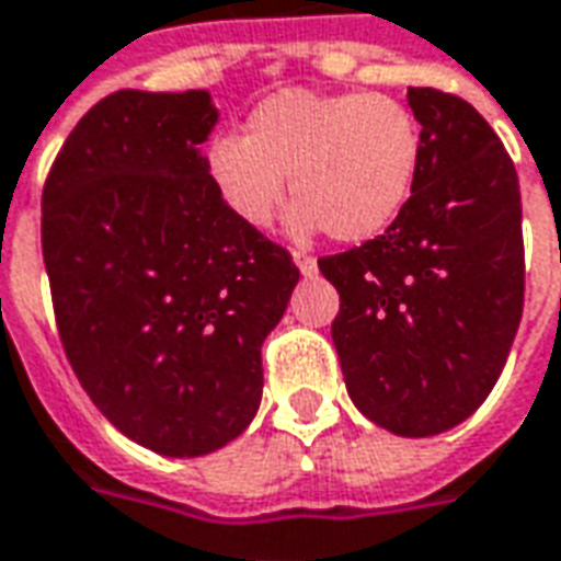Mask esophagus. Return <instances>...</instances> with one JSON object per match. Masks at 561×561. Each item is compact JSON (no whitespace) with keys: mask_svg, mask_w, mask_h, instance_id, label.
Here are the masks:
<instances>
[{"mask_svg":"<svg viewBox=\"0 0 561 561\" xmlns=\"http://www.w3.org/2000/svg\"><path fill=\"white\" fill-rule=\"evenodd\" d=\"M294 264H297V270H300L304 276H316V270H319L316 257H312V254H304V252H294Z\"/></svg>","mask_w":561,"mask_h":561,"instance_id":"obj_1","label":"esophagus"}]
</instances>
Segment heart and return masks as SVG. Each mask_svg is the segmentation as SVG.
<instances>
[{
	"mask_svg": "<svg viewBox=\"0 0 561 561\" xmlns=\"http://www.w3.org/2000/svg\"><path fill=\"white\" fill-rule=\"evenodd\" d=\"M422 130L410 105L386 93L291 88L254 105L242 136H215L206 170L227 213L270 227L297 197L294 237L328 230L340 242L379 237L413 197Z\"/></svg>",
	"mask_w": 561,
	"mask_h": 561,
	"instance_id": "heart-1",
	"label": "heart"
}]
</instances>
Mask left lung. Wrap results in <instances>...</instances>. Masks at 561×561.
I'll return each mask as SVG.
<instances>
[{
  "instance_id": "obj_1",
  "label": "left lung",
  "mask_w": 561,
  "mask_h": 561,
  "mask_svg": "<svg viewBox=\"0 0 561 561\" xmlns=\"http://www.w3.org/2000/svg\"><path fill=\"white\" fill-rule=\"evenodd\" d=\"M422 124L413 197L382 237L321 257L340 294L331 324L352 403L379 428H456L499 382L523 319L519 179L461 96L410 88Z\"/></svg>"
}]
</instances>
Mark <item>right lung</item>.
Listing matches in <instances>:
<instances>
[{
  "instance_id": "obj_1",
  "label": "right lung",
  "mask_w": 561,
  "mask_h": 561,
  "mask_svg": "<svg viewBox=\"0 0 561 561\" xmlns=\"http://www.w3.org/2000/svg\"><path fill=\"white\" fill-rule=\"evenodd\" d=\"M209 90H117L76 124L42 194L66 358L121 434L194 458L261 407V346L300 270L218 197L199 145Z\"/></svg>"
}]
</instances>
